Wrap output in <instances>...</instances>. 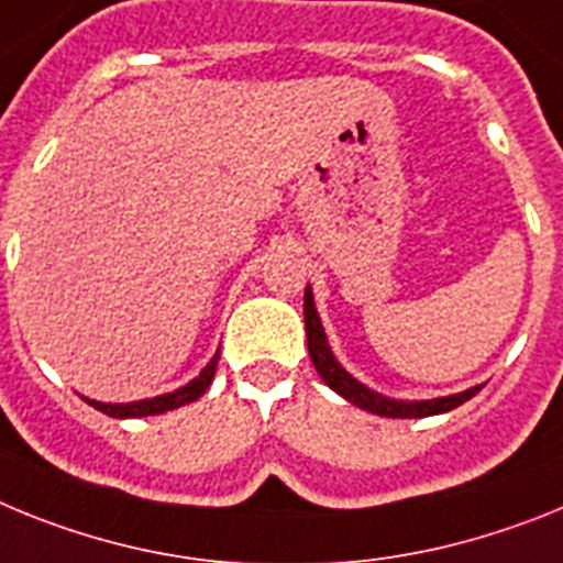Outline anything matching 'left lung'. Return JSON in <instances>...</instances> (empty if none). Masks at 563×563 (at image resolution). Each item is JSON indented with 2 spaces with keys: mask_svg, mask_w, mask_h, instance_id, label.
<instances>
[{
  "mask_svg": "<svg viewBox=\"0 0 563 563\" xmlns=\"http://www.w3.org/2000/svg\"><path fill=\"white\" fill-rule=\"evenodd\" d=\"M302 314H306V336H309V354L311 363H314L317 374L322 376V383L329 385L331 390H336L342 399H349L356 408L371 410L376 417L388 419H422V417H437V413H448V410L459 408L462 402H467L471 397H476L482 385H473V388L462 390V394H451V397L439 399H419V402H405V399H388L376 390L365 388L360 379L349 374L334 360L329 349V340H325V331H322L320 314L314 309V295H311V286H306V297H302Z\"/></svg>",
  "mask_w": 563,
  "mask_h": 563,
  "instance_id": "obj_1",
  "label": "left lung"
}]
</instances>
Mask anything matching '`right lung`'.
I'll use <instances>...</instances> for the list:
<instances>
[{
    "mask_svg": "<svg viewBox=\"0 0 563 563\" xmlns=\"http://www.w3.org/2000/svg\"><path fill=\"white\" fill-rule=\"evenodd\" d=\"M218 360H221V354H214L212 360H209L207 368L200 371L192 383H187L184 388L173 390V394H161V397L141 399V402H126V405L96 402V399H87V397H85V402H90L96 410H101V413H107V417H115V419H135V417H155V413H166V410H175V408H180V405L195 402V399L207 394V388L212 385V379H214Z\"/></svg>",
    "mask_w": 563,
    "mask_h": 563,
    "instance_id": "add662e5",
    "label": "right lung"
}]
</instances>
